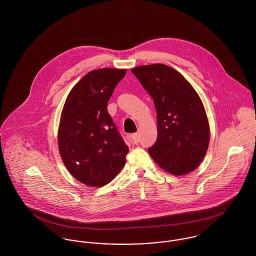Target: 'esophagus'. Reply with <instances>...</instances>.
Wrapping results in <instances>:
<instances>
[{
  "label": "esophagus",
  "instance_id": "1",
  "mask_svg": "<svg viewBox=\"0 0 256 256\" xmlns=\"http://www.w3.org/2000/svg\"><path fill=\"white\" fill-rule=\"evenodd\" d=\"M131 138H132V141H133V143H134V144H138V143L140 142V136H139L137 133L133 134Z\"/></svg>",
  "mask_w": 256,
  "mask_h": 256
}]
</instances>
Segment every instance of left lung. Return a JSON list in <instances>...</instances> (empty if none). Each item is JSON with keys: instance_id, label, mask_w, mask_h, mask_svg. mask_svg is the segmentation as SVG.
<instances>
[{"instance_id": "1", "label": "left lung", "mask_w": 256, "mask_h": 256, "mask_svg": "<svg viewBox=\"0 0 256 256\" xmlns=\"http://www.w3.org/2000/svg\"><path fill=\"white\" fill-rule=\"evenodd\" d=\"M152 96L156 110L158 138L148 148L154 162L174 176L195 170L210 142L203 102L182 74L164 64L131 69Z\"/></svg>"}]
</instances>
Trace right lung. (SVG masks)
I'll list each match as a JSON object with an SVG mask.
<instances>
[{"instance_id":"obj_1","label":"right lung","mask_w":256,"mask_h":256,"mask_svg":"<svg viewBox=\"0 0 256 256\" xmlns=\"http://www.w3.org/2000/svg\"><path fill=\"white\" fill-rule=\"evenodd\" d=\"M126 71H90L74 84L62 110L58 128L61 158L72 176L92 187L110 183L126 162L129 148L108 112V102Z\"/></svg>"}]
</instances>
